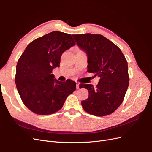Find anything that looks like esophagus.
<instances>
[{
  "instance_id": "34e87169",
  "label": "esophagus",
  "mask_w": 152,
  "mask_h": 152,
  "mask_svg": "<svg viewBox=\"0 0 152 152\" xmlns=\"http://www.w3.org/2000/svg\"><path fill=\"white\" fill-rule=\"evenodd\" d=\"M76 84H77V89H79L80 83H79V82H76Z\"/></svg>"
}]
</instances>
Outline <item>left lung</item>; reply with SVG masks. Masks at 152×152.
<instances>
[{
    "instance_id": "1",
    "label": "left lung",
    "mask_w": 152,
    "mask_h": 152,
    "mask_svg": "<svg viewBox=\"0 0 152 152\" xmlns=\"http://www.w3.org/2000/svg\"><path fill=\"white\" fill-rule=\"evenodd\" d=\"M87 56V72L100 77L96 87L81 84L80 88L89 91V97L82 101L84 110L95 116L113 113L121 104L129 86L128 66L121 50L102 35H72Z\"/></svg>"
}]
</instances>
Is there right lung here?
Segmentation results:
<instances>
[{
	"mask_svg": "<svg viewBox=\"0 0 152 152\" xmlns=\"http://www.w3.org/2000/svg\"><path fill=\"white\" fill-rule=\"evenodd\" d=\"M75 45L70 34L55 31L36 39L22 54L16 66L15 83L26 107L39 115L60 110L76 89L75 82H59L52 74L62 54Z\"/></svg>",
	"mask_w": 152,
	"mask_h": 152,
	"instance_id": "1",
	"label": "right lung"
}]
</instances>
